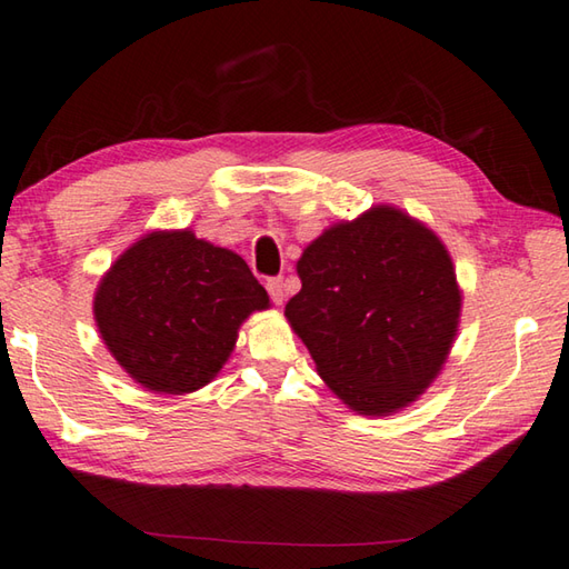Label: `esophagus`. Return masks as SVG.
<instances>
[{
    "label": "esophagus",
    "instance_id": "34e87169",
    "mask_svg": "<svg viewBox=\"0 0 569 569\" xmlns=\"http://www.w3.org/2000/svg\"><path fill=\"white\" fill-rule=\"evenodd\" d=\"M266 288H268V296H271V301H273L276 306H281V303H283V296H286L283 278H281V276H278V278H268Z\"/></svg>",
    "mask_w": 569,
    "mask_h": 569
}]
</instances>
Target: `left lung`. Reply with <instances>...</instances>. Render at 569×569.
I'll list each match as a JSON object with an SVG mask.
<instances>
[{
  "instance_id": "obj_1",
  "label": "left lung",
  "mask_w": 569,
  "mask_h": 569,
  "mask_svg": "<svg viewBox=\"0 0 569 569\" xmlns=\"http://www.w3.org/2000/svg\"><path fill=\"white\" fill-rule=\"evenodd\" d=\"M286 318L328 388L363 416L406 408L446 363L460 291L446 246L378 206L308 246Z\"/></svg>"
}]
</instances>
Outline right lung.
<instances>
[{
  "label": "right lung",
  "mask_w": 569,
  "mask_h": 569,
  "mask_svg": "<svg viewBox=\"0 0 569 569\" xmlns=\"http://www.w3.org/2000/svg\"><path fill=\"white\" fill-rule=\"evenodd\" d=\"M268 308L241 256L191 231L149 233L101 278L99 333L119 366L157 392L199 390L229 360L239 326Z\"/></svg>",
  "instance_id": "obj_1"
}]
</instances>
